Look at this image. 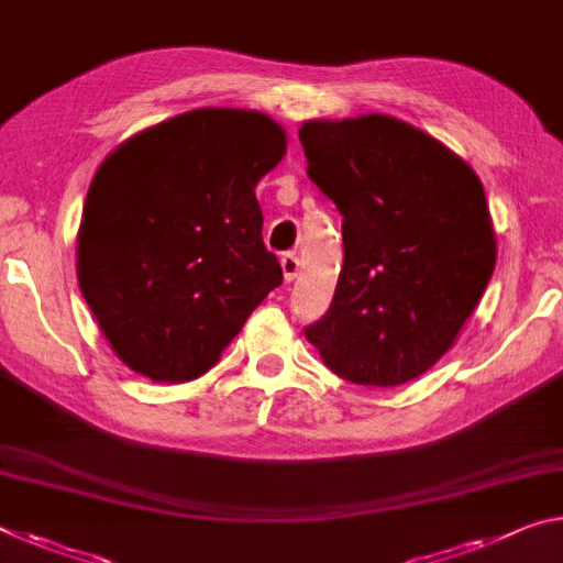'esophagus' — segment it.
Wrapping results in <instances>:
<instances>
[{
  "instance_id": "1",
  "label": "esophagus",
  "mask_w": 563,
  "mask_h": 563,
  "mask_svg": "<svg viewBox=\"0 0 563 563\" xmlns=\"http://www.w3.org/2000/svg\"><path fill=\"white\" fill-rule=\"evenodd\" d=\"M280 267H283V278L285 280H296L298 273H300V261L296 257V253H285L280 257Z\"/></svg>"
}]
</instances>
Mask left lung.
Listing matches in <instances>:
<instances>
[{
	"instance_id": "left-lung-1",
	"label": "left lung",
	"mask_w": 563,
	"mask_h": 563,
	"mask_svg": "<svg viewBox=\"0 0 563 563\" xmlns=\"http://www.w3.org/2000/svg\"><path fill=\"white\" fill-rule=\"evenodd\" d=\"M308 177L343 216V271L306 328L330 371L404 386L456 343L496 265L484 185L466 159L390 114L308 120Z\"/></svg>"
}]
</instances>
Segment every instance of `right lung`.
<instances>
[{
    "mask_svg": "<svg viewBox=\"0 0 563 563\" xmlns=\"http://www.w3.org/2000/svg\"><path fill=\"white\" fill-rule=\"evenodd\" d=\"M283 124L202 107L102 159L77 233V280L114 355L155 383L200 378L283 283L255 187L285 157Z\"/></svg>",
    "mask_w": 563,
    "mask_h": 563,
    "instance_id": "1",
    "label": "right lung"
}]
</instances>
